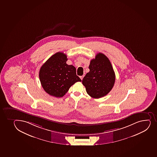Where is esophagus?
I'll return each instance as SVG.
<instances>
[{"label": "esophagus", "mask_w": 157, "mask_h": 157, "mask_svg": "<svg viewBox=\"0 0 157 157\" xmlns=\"http://www.w3.org/2000/svg\"><path fill=\"white\" fill-rule=\"evenodd\" d=\"M83 77H84V76H80V79H81V80L83 79Z\"/></svg>", "instance_id": "34e87169"}]
</instances>
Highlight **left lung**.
I'll return each mask as SVG.
<instances>
[{"label": "left lung", "instance_id": "obj_1", "mask_svg": "<svg viewBox=\"0 0 157 157\" xmlns=\"http://www.w3.org/2000/svg\"><path fill=\"white\" fill-rule=\"evenodd\" d=\"M90 71L83 79L87 94L93 98L104 97L110 92L115 81V75L110 60L104 54L97 53L90 62Z\"/></svg>", "mask_w": 157, "mask_h": 157}]
</instances>
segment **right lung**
<instances>
[{
    "label": "right lung",
    "instance_id": "add662e5",
    "mask_svg": "<svg viewBox=\"0 0 157 157\" xmlns=\"http://www.w3.org/2000/svg\"><path fill=\"white\" fill-rule=\"evenodd\" d=\"M66 55L58 52L50 57L43 65L39 71L40 83L49 95L62 97L67 92L71 86L81 82L76 75V68L67 65Z\"/></svg>",
    "mask_w": 157,
    "mask_h": 157
}]
</instances>
